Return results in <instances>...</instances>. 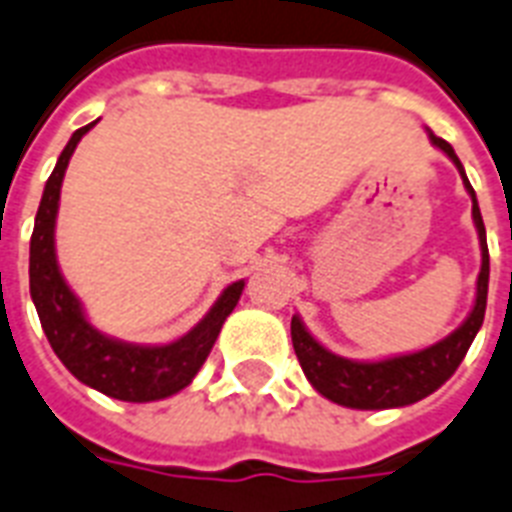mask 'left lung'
Here are the masks:
<instances>
[{
  "label": "left lung",
  "mask_w": 512,
  "mask_h": 512,
  "mask_svg": "<svg viewBox=\"0 0 512 512\" xmlns=\"http://www.w3.org/2000/svg\"><path fill=\"white\" fill-rule=\"evenodd\" d=\"M433 146L444 151L462 175V183L468 188L473 199V223L478 228V241H481V273L476 284V305L460 329L444 337L436 345L425 350L409 353V356L385 358V361H350V358L335 356L321 342L313 340V335L303 327V321L292 316V345H295L297 361L303 366L305 377L319 390L321 396L350 409H393V406H406L430 396L433 390L444 385L462 358L468 353L470 342L476 340L478 329L484 324L486 313V292H489V247H486V228L481 209H478L476 191L468 183L460 159L454 148L444 138L428 132Z\"/></svg>",
  "instance_id": "8db88e82"
}]
</instances>
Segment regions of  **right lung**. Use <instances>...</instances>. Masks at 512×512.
I'll use <instances>...</instances> for the list:
<instances>
[{
    "label": "right lung",
    "instance_id": "add662e5",
    "mask_svg": "<svg viewBox=\"0 0 512 512\" xmlns=\"http://www.w3.org/2000/svg\"><path fill=\"white\" fill-rule=\"evenodd\" d=\"M92 127L95 122L71 135L50 180L44 185L34 233H31V257H28L31 300L55 356L76 380L119 401H132V404L159 401L183 390L196 377L223 329V321L239 303L244 281H233L231 287H225L212 311L188 335L170 345H132V342L114 340L84 319L82 303L68 289L58 268L55 217H58L60 185L68 159L74 154L76 143L84 138V132H90Z\"/></svg>",
    "mask_w": 512,
    "mask_h": 512
}]
</instances>
